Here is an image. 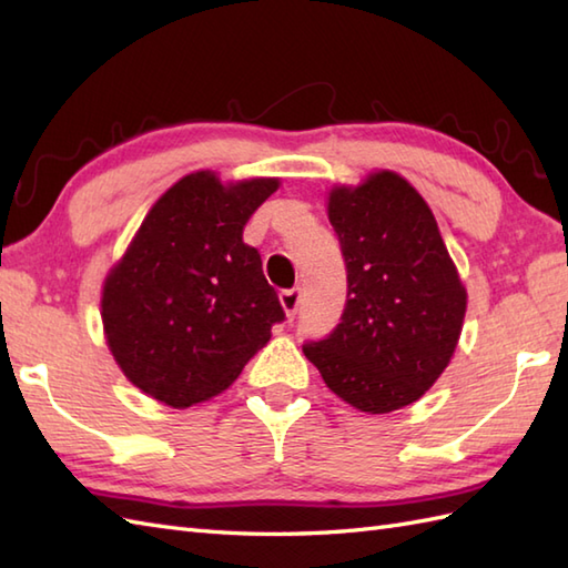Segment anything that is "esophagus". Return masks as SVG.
I'll list each match as a JSON object with an SVG mask.
<instances>
[{"mask_svg": "<svg viewBox=\"0 0 568 568\" xmlns=\"http://www.w3.org/2000/svg\"><path fill=\"white\" fill-rule=\"evenodd\" d=\"M280 301H282V308L286 316L294 321V316L301 308V288H286V292L280 294Z\"/></svg>", "mask_w": 568, "mask_h": 568, "instance_id": "1", "label": "esophagus"}]
</instances>
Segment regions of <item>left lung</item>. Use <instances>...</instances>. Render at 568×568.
I'll use <instances>...</instances> for the list:
<instances>
[{"label": "left lung", "mask_w": 568, "mask_h": 568, "mask_svg": "<svg viewBox=\"0 0 568 568\" xmlns=\"http://www.w3.org/2000/svg\"><path fill=\"white\" fill-rule=\"evenodd\" d=\"M327 219L347 267L335 331L304 355L325 386L362 413L410 406L455 355L466 288L425 199L400 174L333 186Z\"/></svg>", "instance_id": "left-lung-1"}]
</instances>
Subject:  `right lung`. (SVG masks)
I'll return each mask as SVG.
<instances>
[{
    "label": "right lung",
    "instance_id": "1",
    "mask_svg": "<svg viewBox=\"0 0 568 568\" xmlns=\"http://www.w3.org/2000/svg\"><path fill=\"white\" fill-rule=\"evenodd\" d=\"M276 178L223 184L216 172L182 178L148 211L102 288L113 359L133 386L172 408L229 388L284 321L243 229Z\"/></svg>",
    "mask_w": 568,
    "mask_h": 568
}]
</instances>
